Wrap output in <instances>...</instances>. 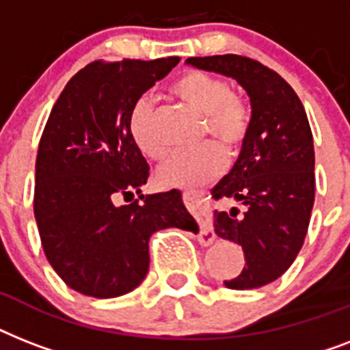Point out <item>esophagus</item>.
Wrapping results in <instances>:
<instances>
[{"instance_id":"esophagus-1","label":"esophagus","mask_w":350,"mask_h":350,"mask_svg":"<svg viewBox=\"0 0 350 350\" xmlns=\"http://www.w3.org/2000/svg\"><path fill=\"white\" fill-rule=\"evenodd\" d=\"M183 200H185L189 205H194V207L200 208V241H202V243H213L216 234H214L211 219H208L207 214L202 211V194L196 191H183Z\"/></svg>"}]
</instances>
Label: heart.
Wrapping results in <instances>:
<instances>
[{"label": "heart", "instance_id": "heart-1", "mask_svg": "<svg viewBox=\"0 0 350 350\" xmlns=\"http://www.w3.org/2000/svg\"><path fill=\"white\" fill-rule=\"evenodd\" d=\"M172 94L200 112L202 136H214L225 147L238 148L250 131V107L243 96L229 89L224 78L205 70H187L170 85ZM131 136L147 158L158 159L165 147L154 132V107L147 98L137 101L131 112ZM225 154L214 142L194 150L172 152L159 163L156 178L161 185L189 187L211 180L224 169Z\"/></svg>", "mask_w": 350, "mask_h": 350}]
</instances>
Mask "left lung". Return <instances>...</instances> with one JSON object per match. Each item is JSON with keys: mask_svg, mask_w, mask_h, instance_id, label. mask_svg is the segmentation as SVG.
Wrapping results in <instances>:
<instances>
[{"mask_svg": "<svg viewBox=\"0 0 350 350\" xmlns=\"http://www.w3.org/2000/svg\"><path fill=\"white\" fill-rule=\"evenodd\" d=\"M187 63L236 79L250 98V131L238 161L213 189L216 200L243 203L245 213L214 211V232L241 245L245 254L243 271L225 287H263L293 265L314 205V143L304 103L280 74L250 57L224 54Z\"/></svg>", "mask_w": 350, "mask_h": 350, "instance_id": "left-lung-1", "label": "left lung"}]
</instances>
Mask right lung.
Listing matches in <instances>:
<instances>
[{
    "label": "right lung",
    "mask_w": 350,
    "mask_h": 350,
    "mask_svg": "<svg viewBox=\"0 0 350 350\" xmlns=\"http://www.w3.org/2000/svg\"><path fill=\"white\" fill-rule=\"evenodd\" d=\"M178 63V56L89 63L46 120L36 158V224L52 269L85 296L134 291L147 276L156 230L198 232L180 191L142 194L148 163L129 126L137 100ZM134 193L142 202L130 201ZM120 196L131 203L116 206Z\"/></svg>",
    "instance_id": "obj_1"
}]
</instances>
